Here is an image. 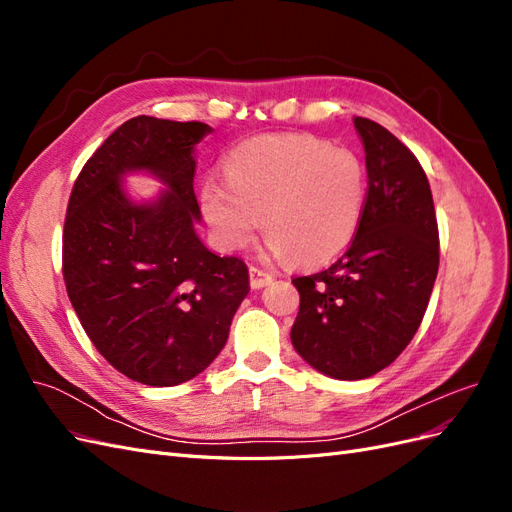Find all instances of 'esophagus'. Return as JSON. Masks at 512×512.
Masks as SVG:
<instances>
[{"label": "esophagus", "mask_w": 512, "mask_h": 512, "mask_svg": "<svg viewBox=\"0 0 512 512\" xmlns=\"http://www.w3.org/2000/svg\"><path fill=\"white\" fill-rule=\"evenodd\" d=\"M273 282V275L271 273H267L265 269H260V267H256V265H252L250 267V284H252V288H265V286H269Z\"/></svg>", "instance_id": "obj_1"}]
</instances>
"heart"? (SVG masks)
I'll use <instances>...</instances> for the list:
<instances>
[{"instance_id":"b5f03b06","label":"heart","mask_w":512,"mask_h":512,"mask_svg":"<svg viewBox=\"0 0 512 512\" xmlns=\"http://www.w3.org/2000/svg\"><path fill=\"white\" fill-rule=\"evenodd\" d=\"M224 181L200 188V207L224 250L258 230L269 252L316 267L348 250L367 205V168L350 149L312 134L258 136L230 151Z\"/></svg>"}]
</instances>
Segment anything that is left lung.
I'll use <instances>...</instances> for the list:
<instances>
[{
  "label": "left lung",
  "mask_w": 512,
  "mask_h": 512,
  "mask_svg": "<svg viewBox=\"0 0 512 512\" xmlns=\"http://www.w3.org/2000/svg\"><path fill=\"white\" fill-rule=\"evenodd\" d=\"M367 164L359 232L331 267L294 277L292 346L314 369L363 380L391 365L421 327L440 265L431 188L414 153L380 123L354 117Z\"/></svg>",
  "instance_id": "left-lung-1"
}]
</instances>
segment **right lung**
<instances>
[{"mask_svg": "<svg viewBox=\"0 0 512 512\" xmlns=\"http://www.w3.org/2000/svg\"><path fill=\"white\" fill-rule=\"evenodd\" d=\"M200 121L138 115L96 149L74 181L61 239L70 303L96 350L123 376L175 386L207 369L250 292L237 256L198 239L194 145ZM149 169L169 190L136 206L120 175Z\"/></svg>", "mask_w": 512, "mask_h": 512, "instance_id": "add662e5", "label": "right lung"}]
</instances>
